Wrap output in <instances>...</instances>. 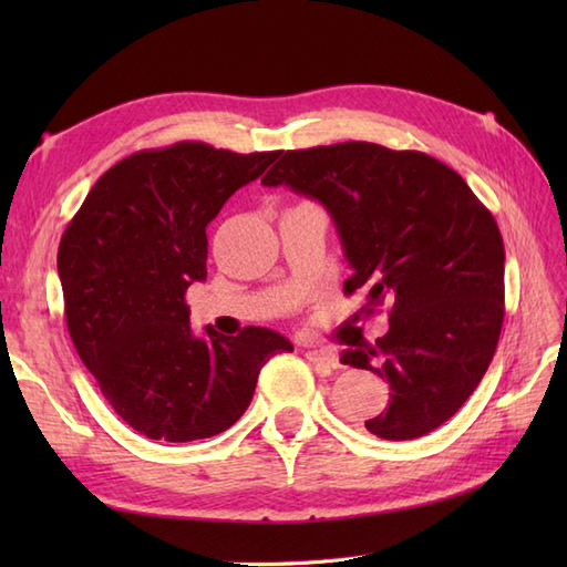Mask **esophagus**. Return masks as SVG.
I'll use <instances>...</instances> for the list:
<instances>
[{
    "mask_svg": "<svg viewBox=\"0 0 567 567\" xmlns=\"http://www.w3.org/2000/svg\"><path fill=\"white\" fill-rule=\"evenodd\" d=\"M305 355H307V360H311V363H315V365H321V368H327V370L339 368V358H336V353L331 351V348L315 346V348H309V351H307Z\"/></svg>",
    "mask_w": 567,
    "mask_h": 567,
    "instance_id": "1",
    "label": "esophagus"
}]
</instances>
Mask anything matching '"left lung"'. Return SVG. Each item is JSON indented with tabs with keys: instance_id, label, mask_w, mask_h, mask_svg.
Here are the masks:
<instances>
[{
	"instance_id": "8db88e82",
	"label": "left lung",
	"mask_w": 567,
	"mask_h": 567,
	"mask_svg": "<svg viewBox=\"0 0 567 567\" xmlns=\"http://www.w3.org/2000/svg\"><path fill=\"white\" fill-rule=\"evenodd\" d=\"M262 185H287L331 214L365 292L388 305L390 331L348 343L343 365L390 382V406L365 421L388 441L439 429L483 380L504 321V244L495 216L449 165L368 141L287 151Z\"/></svg>"
}]
</instances>
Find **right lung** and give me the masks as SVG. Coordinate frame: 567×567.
Here are the masks:
<instances>
[{
    "label": "right lung",
    "mask_w": 567,
    "mask_h": 567,
    "mask_svg": "<svg viewBox=\"0 0 567 567\" xmlns=\"http://www.w3.org/2000/svg\"><path fill=\"white\" fill-rule=\"evenodd\" d=\"M280 151L202 141L138 151L106 171L58 248L65 321L106 402L153 441L187 443L234 426L285 336L246 327L192 333L185 295L207 280V226Z\"/></svg>",
    "instance_id": "add662e5"
}]
</instances>
